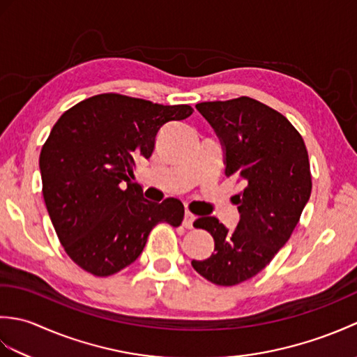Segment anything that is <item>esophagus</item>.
<instances>
[{
  "label": "esophagus",
  "mask_w": 357,
  "mask_h": 357,
  "mask_svg": "<svg viewBox=\"0 0 357 357\" xmlns=\"http://www.w3.org/2000/svg\"><path fill=\"white\" fill-rule=\"evenodd\" d=\"M196 216L193 213H190V211L185 210V215H184V221H183V225L185 227V229H193V222H195Z\"/></svg>",
  "instance_id": "obj_1"
}]
</instances>
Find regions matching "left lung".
Returning a JSON list of instances; mask_svg holds the SVG:
<instances>
[{
  "label": "left lung",
  "instance_id": "obj_1",
  "mask_svg": "<svg viewBox=\"0 0 357 357\" xmlns=\"http://www.w3.org/2000/svg\"><path fill=\"white\" fill-rule=\"evenodd\" d=\"M196 109L221 141L225 174L245 185L233 198L239 210L233 230L215 216L193 224L215 239V253L193 259V268L210 282L230 287L262 271L290 239L312 195L308 153L290 121L248 96L199 102Z\"/></svg>",
  "mask_w": 357,
  "mask_h": 357
}]
</instances>
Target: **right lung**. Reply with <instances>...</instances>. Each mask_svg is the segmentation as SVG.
Here are the masks:
<instances>
[{
    "mask_svg": "<svg viewBox=\"0 0 357 357\" xmlns=\"http://www.w3.org/2000/svg\"><path fill=\"white\" fill-rule=\"evenodd\" d=\"M192 113L185 104L102 93L53 126L40 155L43 196L66 253L82 270L115 275L138 259L158 222H183V202L144 199L132 178L136 159L153 153L162 126Z\"/></svg>",
    "mask_w": 357,
    "mask_h": 357,
    "instance_id": "add662e5",
    "label": "right lung"
}]
</instances>
